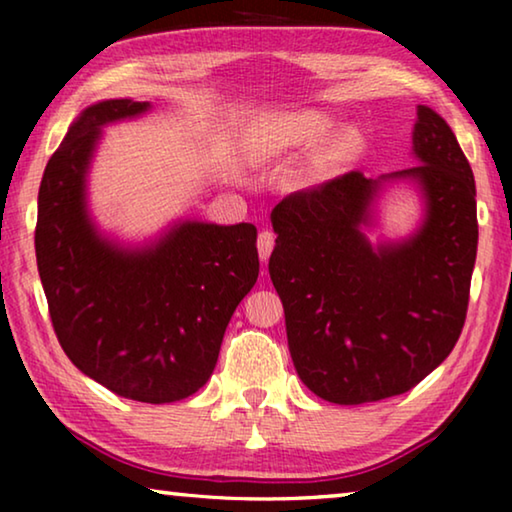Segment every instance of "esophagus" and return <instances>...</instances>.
Wrapping results in <instances>:
<instances>
[{
    "mask_svg": "<svg viewBox=\"0 0 512 512\" xmlns=\"http://www.w3.org/2000/svg\"><path fill=\"white\" fill-rule=\"evenodd\" d=\"M273 246H275V235L273 232H259V239H257V250H259V259L266 264L268 257L273 253Z\"/></svg>",
    "mask_w": 512,
    "mask_h": 512,
    "instance_id": "1",
    "label": "esophagus"
}]
</instances>
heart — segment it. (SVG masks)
I'll list each match as a JSON object with an SVG mask.
<instances>
[{
	"label": "heart",
	"instance_id": "b5f03b06",
	"mask_svg": "<svg viewBox=\"0 0 512 512\" xmlns=\"http://www.w3.org/2000/svg\"><path fill=\"white\" fill-rule=\"evenodd\" d=\"M334 121L329 112L318 108L282 112L264 121L255 140V151L262 158H277L291 151L309 149L320 141L311 158V176L323 178L343 164L357 160L366 149V135L359 126H343L327 135L334 128Z\"/></svg>",
	"mask_w": 512,
	"mask_h": 512
}]
</instances>
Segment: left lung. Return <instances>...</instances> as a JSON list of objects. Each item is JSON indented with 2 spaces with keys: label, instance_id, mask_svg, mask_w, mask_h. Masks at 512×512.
Here are the masks:
<instances>
[{
  "label": "left lung",
  "instance_id": "8db88e82",
  "mask_svg": "<svg viewBox=\"0 0 512 512\" xmlns=\"http://www.w3.org/2000/svg\"><path fill=\"white\" fill-rule=\"evenodd\" d=\"M415 167L361 171L296 192L271 212L268 259L289 352L311 393L366 404L411 391L454 350L479 244L470 162L447 121L418 106ZM409 184L423 219L406 238L370 242L378 198Z\"/></svg>",
  "mask_w": 512,
  "mask_h": 512
}]
</instances>
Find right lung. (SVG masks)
I'll use <instances>...</instances> for the list:
<instances>
[{
    "mask_svg": "<svg viewBox=\"0 0 512 512\" xmlns=\"http://www.w3.org/2000/svg\"><path fill=\"white\" fill-rule=\"evenodd\" d=\"M106 99L72 121L38 192L36 259L54 332L83 375L146 404L205 386L232 314L259 275L253 223H169L126 244L90 212L88 176L103 128L149 112Z\"/></svg>",
    "mask_w": 512,
    "mask_h": 512,
    "instance_id": "obj_1",
    "label": "right lung"
}]
</instances>
